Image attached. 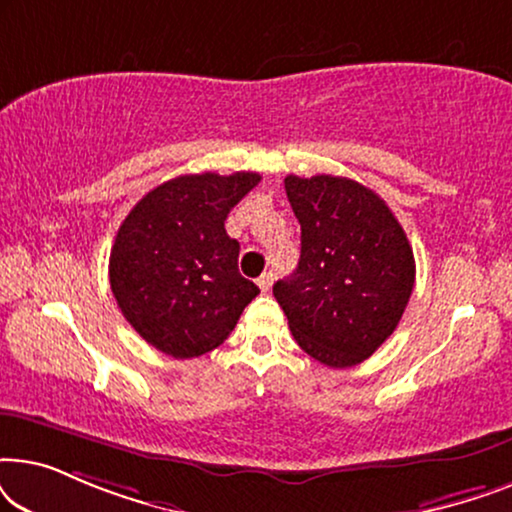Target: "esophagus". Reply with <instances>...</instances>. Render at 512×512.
I'll list each match as a JSON object with an SVG mask.
<instances>
[{
  "instance_id": "obj_1",
  "label": "esophagus",
  "mask_w": 512,
  "mask_h": 512,
  "mask_svg": "<svg viewBox=\"0 0 512 512\" xmlns=\"http://www.w3.org/2000/svg\"><path fill=\"white\" fill-rule=\"evenodd\" d=\"M272 279H275V275H272V272H263V275L256 279L258 289H261V291H270V286H272Z\"/></svg>"
}]
</instances>
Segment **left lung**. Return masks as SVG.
<instances>
[{"label": "left lung", "instance_id": "left-lung-1", "mask_svg": "<svg viewBox=\"0 0 512 512\" xmlns=\"http://www.w3.org/2000/svg\"><path fill=\"white\" fill-rule=\"evenodd\" d=\"M286 195L300 223V261L272 286L293 338L312 359L349 368L396 331L415 256L380 195L347 177L289 174Z\"/></svg>", "mask_w": 512, "mask_h": 512}]
</instances>
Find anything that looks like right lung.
<instances>
[{
  "label": "right lung",
  "mask_w": 512,
  "mask_h": 512,
  "mask_svg": "<svg viewBox=\"0 0 512 512\" xmlns=\"http://www.w3.org/2000/svg\"><path fill=\"white\" fill-rule=\"evenodd\" d=\"M261 181L256 172L184 174L130 209L109 256L111 291L142 338L174 359L212 352L258 286L237 270L230 209Z\"/></svg>",
  "instance_id": "right-lung-1"
}]
</instances>
